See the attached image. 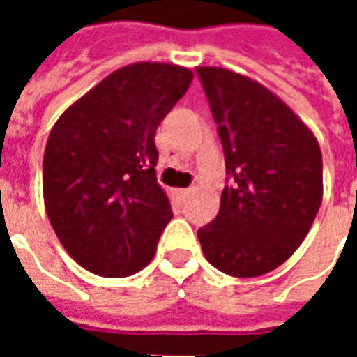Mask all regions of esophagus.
Returning <instances> with one entry per match:
<instances>
[{
	"instance_id": "34e87169",
	"label": "esophagus",
	"mask_w": 357,
	"mask_h": 357,
	"mask_svg": "<svg viewBox=\"0 0 357 357\" xmlns=\"http://www.w3.org/2000/svg\"><path fill=\"white\" fill-rule=\"evenodd\" d=\"M187 193H189V189H176V195H178V197H185Z\"/></svg>"
}]
</instances>
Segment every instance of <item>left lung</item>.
I'll use <instances>...</instances> for the list:
<instances>
[{
  "mask_svg": "<svg viewBox=\"0 0 357 357\" xmlns=\"http://www.w3.org/2000/svg\"><path fill=\"white\" fill-rule=\"evenodd\" d=\"M218 124L231 185L197 235L214 268L258 277L279 268L314 224L323 197L314 133L262 84L225 68L197 66Z\"/></svg>",
  "mask_w": 357,
  "mask_h": 357,
  "instance_id": "obj_1",
  "label": "left lung"
}]
</instances>
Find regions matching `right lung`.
<instances>
[{
  "instance_id": "right-lung-1",
  "label": "right lung",
  "mask_w": 357,
  "mask_h": 357,
  "mask_svg": "<svg viewBox=\"0 0 357 357\" xmlns=\"http://www.w3.org/2000/svg\"><path fill=\"white\" fill-rule=\"evenodd\" d=\"M193 73L135 63L109 74L53 126L43 155L45 210L66 252L101 277H128L155 256L172 206L156 183V128Z\"/></svg>"
}]
</instances>
